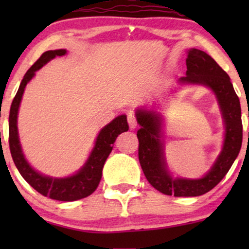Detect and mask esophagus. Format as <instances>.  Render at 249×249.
<instances>
[{
  "mask_svg": "<svg viewBox=\"0 0 249 249\" xmlns=\"http://www.w3.org/2000/svg\"><path fill=\"white\" fill-rule=\"evenodd\" d=\"M127 120H128V124H129V127H130V129H135L136 127H137V120H136V117L134 113H129L127 117Z\"/></svg>",
  "mask_w": 249,
  "mask_h": 249,
  "instance_id": "obj_1",
  "label": "esophagus"
}]
</instances>
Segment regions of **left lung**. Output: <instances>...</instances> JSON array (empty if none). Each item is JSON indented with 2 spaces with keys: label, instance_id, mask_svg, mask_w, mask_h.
Masks as SVG:
<instances>
[{
  "label": "left lung",
  "instance_id": "obj_1",
  "mask_svg": "<svg viewBox=\"0 0 249 249\" xmlns=\"http://www.w3.org/2000/svg\"><path fill=\"white\" fill-rule=\"evenodd\" d=\"M187 76L182 83L203 84L212 88L219 101L226 124V139L223 149L211 171L202 179H172L169 176L163 159V145L160 141L161 118L154 112L138 110L137 122L141 125L137 132L138 159L142 172L148 182L165 195L176 197H194L213 189L229 171L239 154L243 142L240 102L233 89L228 73L209 54L193 49L186 60Z\"/></svg>",
  "mask_w": 249,
  "mask_h": 249
}]
</instances>
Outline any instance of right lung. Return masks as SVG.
<instances>
[{
  "mask_svg": "<svg viewBox=\"0 0 249 249\" xmlns=\"http://www.w3.org/2000/svg\"><path fill=\"white\" fill-rule=\"evenodd\" d=\"M67 53L66 50L46 51L38 60L30 67L25 77L21 80L20 87L13 98L9 115V146L11 152L13 162L19 170L23 179L37 190L43 196L50 198L61 200V202H72L89 196L96 190L98 183L102 178V170L107 156L113 148L115 139L120 134L128 131L129 125L125 115H120L110 122L107 127L102 129L96 139V144L91 154L86 162V164L79 172L74 176L63 179H53L36 172L23 158L21 147L19 144L18 128H17V117L21 97L25 87L28 81L32 79L39 68H42L46 62L55 56H62Z\"/></svg>",
  "mask_w": 249,
  "mask_h": 249,
  "instance_id": "obj_1",
  "label": "right lung"
}]
</instances>
